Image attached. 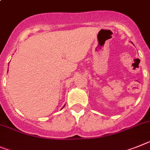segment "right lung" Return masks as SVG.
<instances>
[{
  "label": "right lung",
  "instance_id": "1",
  "mask_svg": "<svg viewBox=\"0 0 150 150\" xmlns=\"http://www.w3.org/2000/svg\"><path fill=\"white\" fill-rule=\"evenodd\" d=\"M7 72H8V71H7Z\"/></svg>",
  "mask_w": 150,
  "mask_h": 150
}]
</instances>
